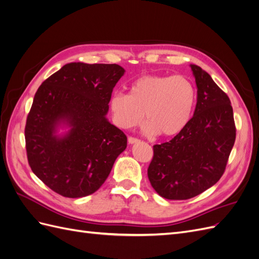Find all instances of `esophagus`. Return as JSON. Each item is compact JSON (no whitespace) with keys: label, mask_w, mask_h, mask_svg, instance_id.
I'll return each instance as SVG.
<instances>
[{"label":"esophagus","mask_w":259,"mask_h":259,"mask_svg":"<svg viewBox=\"0 0 259 259\" xmlns=\"http://www.w3.org/2000/svg\"><path fill=\"white\" fill-rule=\"evenodd\" d=\"M127 142H128V144H130V145H133V144H136V143H138V142H139V139H137V138H135V137H132V136H130V137L127 138Z\"/></svg>","instance_id":"esophagus-1"}]
</instances>
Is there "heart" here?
<instances>
[{"mask_svg": "<svg viewBox=\"0 0 259 259\" xmlns=\"http://www.w3.org/2000/svg\"><path fill=\"white\" fill-rule=\"evenodd\" d=\"M197 91L183 75L144 74L130 86V94L115 93L109 101L112 120L117 127L128 130L144 119L147 135H178L189 123Z\"/></svg>", "mask_w": 259, "mask_h": 259, "instance_id": "b5f03b06", "label": "heart"}]
</instances>
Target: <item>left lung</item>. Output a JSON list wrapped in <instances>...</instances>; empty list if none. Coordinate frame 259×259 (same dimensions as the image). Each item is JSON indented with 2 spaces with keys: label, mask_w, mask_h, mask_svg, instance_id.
I'll return each mask as SVG.
<instances>
[{
  "label": "left lung",
  "mask_w": 259,
  "mask_h": 259,
  "mask_svg": "<svg viewBox=\"0 0 259 259\" xmlns=\"http://www.w3.org/2000/svg\"><path fill=\"white\" fill-rule=\"evenodd\" d=\"M190 67L198 88L193 116L173 139L153 146L148 167L153 189L168 200L191 199L214 186L236 140L229 97L201 67Z\"/></svg>",
  "instance_id": "obj_1"
}]
</instances>
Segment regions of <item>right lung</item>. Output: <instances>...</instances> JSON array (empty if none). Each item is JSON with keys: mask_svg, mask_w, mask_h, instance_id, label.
<instances>
[{"mask_svg": "<svg viewBox=\"0 0 259 259\" xmlns=\"http://www.w3.org/2000/svg\"><path fill=\"white\" fill-rule=\"evenodd\" d=\"M125 70L115 64L70 62L37 89L27 117L29 165L37 178L66 198L97 191L127 146L107 120L113 88ZM65 136H57L59 126Z\"/></svg>", "mask_w": 259, "mask_h": 259, "instance_id": "obj_1", "label": "right lung"}]
</instances>
